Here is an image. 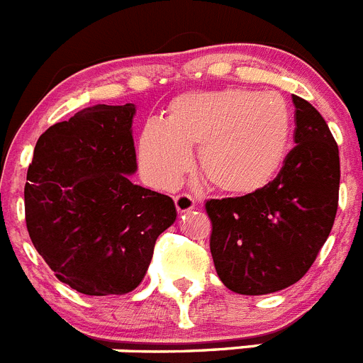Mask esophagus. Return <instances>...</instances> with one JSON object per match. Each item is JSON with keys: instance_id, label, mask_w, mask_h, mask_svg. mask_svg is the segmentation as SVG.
<instances>
[{"instance_id": "1", "label": "esophagus", "mask_w": 363, "mask_h": 363, "mask_svg": "<svg viewBox=\"0 0 363 363\" xmlns=\"http://www.w3.org/2000/svg\"><path fill=\"white\" fill-rule=\"evenodd\" d=\"M174 201H175V208H177L179 213H188L197 206L195 199H193L191 195H188V193H179V195H175L174 197Z\"/></svg>"}]
</instances>
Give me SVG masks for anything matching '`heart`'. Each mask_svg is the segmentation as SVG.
I'll list each match as a JSON object with an SVG mask.
<instances>
[{
  "mask_svg": "<svg viewBox=\"0 0 363 363\" xmlns=\"http://www.w3.org/2000/svg\"><path fill=\"white\" fill-rule=\"evenodd\" d=\"M292 114L276 93L222 89L186 93L170 105L168 120H150L140 138L145 177L170 188L191 164L216 189L250 195L277 175L289 150Z\"/></svg>",
  "mask_w": 363,
  "mask_h": 363,
  "instance_id": "heart-1",
  "label": "heart"
}]
</instances>
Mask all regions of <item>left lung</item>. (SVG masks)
Returning <instances> with one entry per match:
<instances>
[{
    "label": "left lung",
    "mask_w": 363,
    "mask_h": 363,
    "mask_svg": "<svg viewBox=\"0 0 363 363\" xmlns=\"http://www.w3.org/2000/svg\"><path fill=\"white\" fill-rule=\"evenodd\" d=\"M296 105V147L272 182L250 195L206 202L211 256L229 290L265 296L297 283L330 236L340 159L330 127L310 101Z\"/></svg>",
    "instance_id": "left-lung-1"
}]
</instances>
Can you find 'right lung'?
<instances>
[{
  "label": "right lung",
  "instance_id": "1",
  "mask_svg": "<svg viewBox=\"0 0 363 363\" xmlns=\"http://www.w3.org/2000/svg\"><path fill=\"white\" fill-rule=\"evenodd\" d=\"M134 104L79 111L39 138L25 186L26 228L57 279L86 296L143 281L157 236L177 218L168 195L130 182Z\"/></svg>",
  "mask_w": 363,
  "mask_h": 363
}]
</instances>
